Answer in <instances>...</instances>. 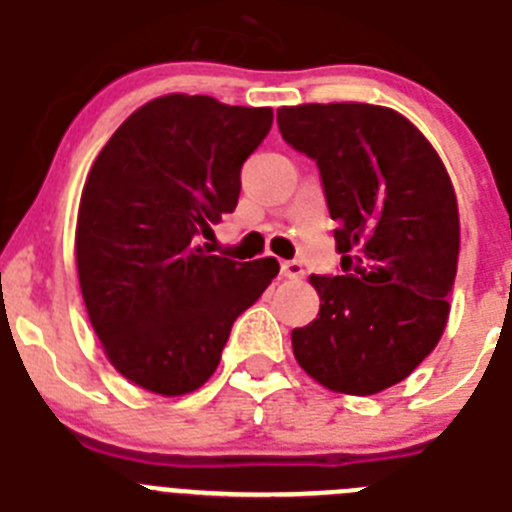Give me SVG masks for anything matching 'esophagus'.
Masks as SVG:
<instances>
[{
	"instance_id": "obj_1",
	"label": "esophagus",
	"mask_w": 512,
	"mask_h": 512,
	"mask_svg": "<svg viewBox=\"0 0 512 512\" xmlns=\"http://www.w3.org/2000/svg\"><path fill=\"white\" fill-rule=\"evenodd\" d=\"M281 273L291 278V281H299V278H304V265L299 260H286L281 265Z\"/></svg>"
}]
</instances>
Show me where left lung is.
<instances>
[{
  "instance_id": "1",
  "label": "left lung",
  "mask_w": 512,
  "mask_h": 512,
  "mask_svg": "<svg viewBox=\"0 0 512 512\" xmlns=\"http://www.w3.org/2000/svg\"><path fill=\"white\" fill-rule=\"evenodd\" d=\"M288 146L314 159L337 221L340 275H311L319 317L291 332L299 366L332 391L376 394L438 345L459 262V206L433 146L379 105L278 110Z\"/></svg>"
}]
</instances>
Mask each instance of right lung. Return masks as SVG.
I'll use <instances>...</instances> for the list:
<instances>
[{
  "label": "right lung",
  "mask_w": 512,
  "mask_h": 512,
  "mask_svg": "<svg viewBox=\"0 0 512 512\" xmlns=\"http://www.w3.org/2000/svg\"><path fill=\"white\" fill-rule=\"evenodd\" d=\"M270 126V108L157 97L92 164L77 219L79 286L110 363L141 389L177 397L206 384L231 324L281 270L273 257L237 262L203 242L237 208L244 159Z\"/></svg>",
  "instance_id": "obj_1"
}]
</instances>
